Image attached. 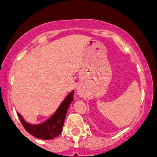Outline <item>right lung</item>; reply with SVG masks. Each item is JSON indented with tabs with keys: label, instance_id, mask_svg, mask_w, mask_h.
<instances>
[{
	"label": "right lung",
	"instance_id": "add662e5",
	"mask_svg": "<svg viewBox=\"0 0 157 157\" xmlns=\"http://www.w3.org/2000/svg\"><path fill=\"white\" fill-rule=\"evenodd\" d=\"M74 90L65 97L56 112L48 118L46 121L40 124H30L23 118L20 113L17 112L20 122L23 124L26 131L31 135L42 140H51L58 137L61 132L64 126V119L70 104L73 102Z\"/></svg>",
	"mask_w": 157,
	"mask_h": 157
}]
</instances>
